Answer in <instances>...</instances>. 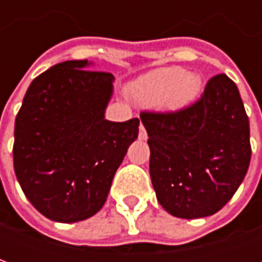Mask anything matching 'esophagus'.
I'll return each mask as SVG.
<instances>
[{
	"label": "esophagus",
	"instance_id": "obj_1",
	"mask_svg": "<svg viewBox=\"0 0 262 262\" xmlns=\"http://www.w3.org/2000/svg\"><path fill=\"white\" fill-rule=\"evenodd\" d=\"M139 139H140V140H146V139H147V132H146V129L143 127V125L140 126V132H139Z\"/></svg>",
	"mask_w": 262,
	"mask_h": 262
}]
</instances>
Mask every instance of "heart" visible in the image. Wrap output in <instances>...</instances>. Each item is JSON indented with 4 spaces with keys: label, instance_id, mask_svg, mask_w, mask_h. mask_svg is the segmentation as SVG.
I'll list each match as a JSON object with an SVG mask.
<instances>
[{
    "label": "heart",
    "instance_id": "heart-1",
    "mask_svg": "<svg viewBox=\"0 0 262 262\" xmlns=\"http://www.w3.org/2000/svg\"><path fill=\"white\" fill-rule=\"evenodd\" d=\"M202 80L181 67H161L139 77L130 85L132 97L163 112H178L199 97Z\"/></svg>",
    "mask_w": 262,
    "mask_h": 262
}]
</instances>
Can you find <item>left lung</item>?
<instances>
[{
  "instance_id": "obj_1",
  "label": "left lung",
  "mask_w": 262,
  "mask_h": 262,
  "mask_svg": "<svg viewBox=\"0 0 262 262\" xmlns=\"http://www.w3.org/2000/svg\"><path fill=\"white\" fill-rule=\"evenodd\" d=\"M140 119L160 205L181 219L219 212L251 159L250 123L236 84L226 74L214 75L192 106L174 114L143 112Z\"/></svg>"
}]
</instances>
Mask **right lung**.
Segmentation results:
<instances>
[{"label":"right lung","mask_w":262,"mask_h":262,"mask_svg":"<svg viewBox=\"0 0 262 262\" xmlns=\"http://www.w3.org/2000/svg\"><path fill=\"white\" fill-rule=\"evenodd\" d=\"M64 61L32 81L15 119L14 168L29 202L60 223L102 208L116 170L139 136L140 120L111 122L115 77Z\"/></svg>","instance_id":"right-lung-1"}]
</instances>
